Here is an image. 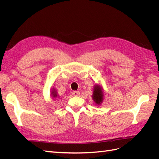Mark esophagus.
<instances>
[{"label":"esophagus","mask_w":159,"mask_h":159,"mask_svg":"<svg viewBox=\"0 0 159 159\" xmlns=\"http://www.w3.org/2000/svg\"><path fill=\"white\" fill-rule=\"evenodd\" d=\"M72 95H73L74 96H78L80 95V91H73L71 92Z\"/></svg>","instance_id":"esophagus-1"}]
</instances>
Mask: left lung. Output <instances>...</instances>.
I'll list each match as a JSON object with an SVG mask.
<instances>
[{
  "label": "left lung",
  "mask_w": 159,
  "mask_h": 159,
  "mask_svg": "<svg viewBox=\"0 0 159 159\" xmlns=\"http://www.w3.org/2000/svg\"><path fill=\"white\" fill-rule=\"evenodd\" d=\"M92 99L96 105H99L102 104L104 99L103 89L100 85H95L93 87Z\"/></svg>",
  "instance_id": "obj_1"
}]
</instances>
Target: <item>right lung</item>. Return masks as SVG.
<instances>
[{"label":"right lung","mask_w":159,"mask_h":159,"mask_svg":"<svg viewBox=\"0 0 159 159\" xmlns=\"http://www.w3.org/2000/svg\"><path fill=\"white\" fill-rule=\"evenodd\" d=\"M51 95H52V98L54 99H56L57 98V96H58V95H57V92H56V91L55 89L53 88L52 91H51Z\"/></svg>","instance_id":"1"}]
</instances>
